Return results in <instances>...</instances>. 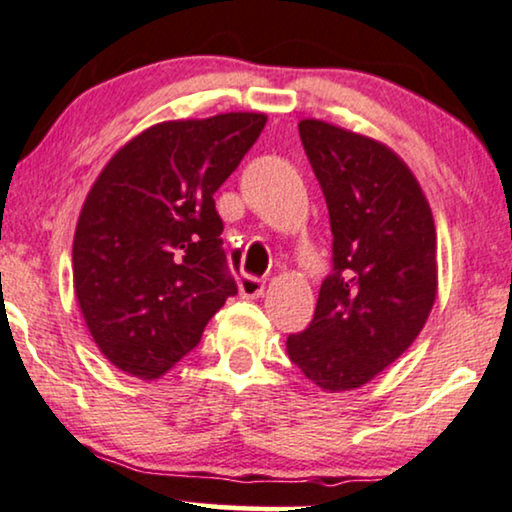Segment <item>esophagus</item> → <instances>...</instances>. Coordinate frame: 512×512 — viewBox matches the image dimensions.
<instances>
[{"mask_svg": "<svg viewBox=\"0 0 512 512\" xmlns=\"http://www.w3.org/2000/svg\"><path fill=\"white\" fill-rule=\"evenodd\" d=\"M238 292H241V297L245 299H257L264 295V281L262 278H255V276H243L241 281H238Z\"/></svg>", "mask_w": 512, "mask_h": 512, "instance_id": "obj_1", "label": "esophagus"}]
</instances>
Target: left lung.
I'll list each match as a JSON object with an SVG mask.
<instances>
[{"mask_svg":"<svg viewBox=\"0 0 512 512\" xmlns=\"http://www.w3.org/2000/svg\"><path fill=\"white\" fill-rule=\"evenodd\" d=\"M299 138L323 189L335 274L288 356L325 393L365 386L410 349L438 297V236L410 166L384 142L320 119Z\"/></svg>","mask_w":512,"mask_h":512,"instance_id":"left-lung-1","label":"left lung"}]
</instances>
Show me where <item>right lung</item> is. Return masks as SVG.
<instances>
[{
  "instance_id": "obj_1",
  "label": "right lung",
  "mask_w": 512,
  "mask_h": 512,
  "mask_svg": "<svg viewBox=\"0 0 512 512\" xmlns=\"http://www.w3.org/2000/svg\"><path fill=\"white\" fill-rule=\"evenodd\" d=\"M267 124L262 112L173 119L114 152L81 206L72 283L114 367L159 379L236 295L213 194Z\"/></svg>"
}]
</instances>
